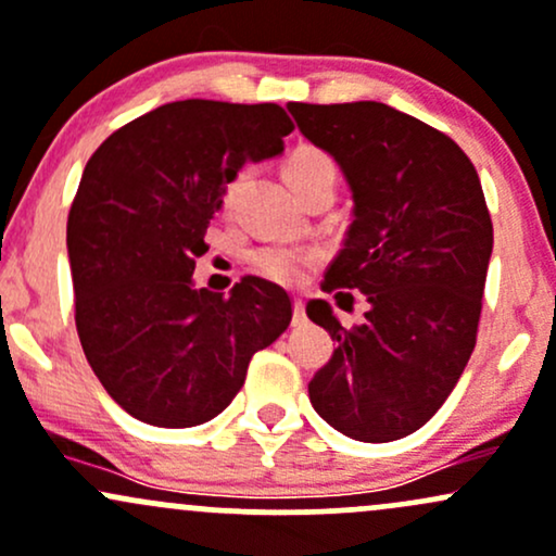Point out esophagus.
<instances>
[{
	"label": "esophagus",
	"mask_w": 556,
	"mask_h": 556,
	"mask_svg": "<svg viewBox=\"0 0 556 556\" xmlns=\"http://www.w3.org/2000/svg\"><path fill=\"white\" fill-rule=\"evenodd\" d=\"M292 321H295V325H303V321H306V308H303L301 298L292 301Z\"/></svg>",
	"instance_id": "34e87169"
}]
</instances>
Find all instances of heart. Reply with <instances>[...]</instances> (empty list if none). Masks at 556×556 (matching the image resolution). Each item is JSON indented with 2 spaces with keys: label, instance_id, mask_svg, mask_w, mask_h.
<instances>
[{
  "label": "heart",
  "instance_id": "obj_1",
  "mask_svg": "<svg viewBox=\"0 0 556 556\" xmlns=\"http://www.w3.org/2000/svg\"><path fill=\"white\" fill-rule=\"evenodd\" d=\"M285 181L292 187V192L301 198L308 187H314L316 181H332L334 185V163L332 157L327 155L325 150L311 148V144H303V148L292 150L290 157L282 166ZM237 181H231L224 192V203H231L235 198ZM319 261V253L311 248H288V245H268L258 248L253 255H250V266L258 277L268 279V282L277 285H292L303 282L306 271Z\"/></svg>",
  "mask_w": 556,
  "mask_h": 556
}]
</instances>
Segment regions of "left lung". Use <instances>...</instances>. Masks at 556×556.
<instances>
[{
    "instance_id": "1",
    "label": "left lung",
    "mask_w": 556,
    "mask_h": 556,
    "mask_svg": "<svg viewBox=\"0 0 556 556\" xmlns=\"http://www.w3.org/2000/svg\"><path fill=\"white\" fill-rule=\"evenodd\" d=\"M298 129L343 168L353 222L321 290L369 311L343 327L327 301L306 314L338 343L308 382L316 414L353 441L419 430L459 382L475 340L493 224L478 170L443 131L382 102H290Z\"/></svg>"
}]
</instances>
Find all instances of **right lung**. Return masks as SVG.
Instances as JSON below:
<instances>
[{"label":"right lung","instance_id":"1","mask_svg":"<svg viewBox=\"0 0 556 556\" xmlns=\"http://www.w3.org/2000/svg\"><path fill=\"white\" fill-rule=\"evenodd\" d=\"M292 129L274 102L179 100L89 157L68 213L76 329L97 380L139 422H208L288 329L282 288L245 277L224 298L194 288L192 271L237 170L279 155Z\"/></svg>","mask_w":556,"mask_h":556}]
</instances>
